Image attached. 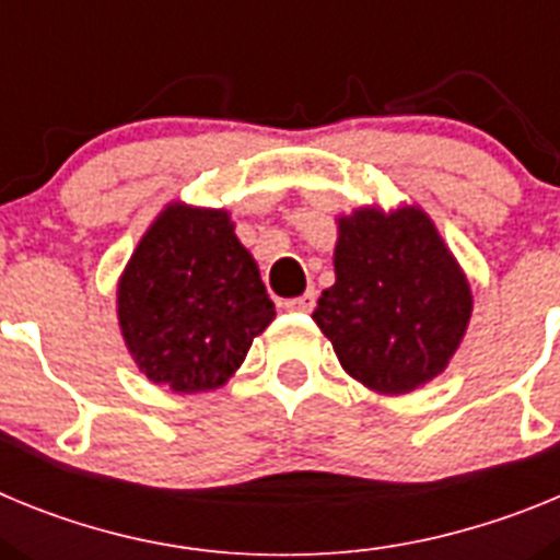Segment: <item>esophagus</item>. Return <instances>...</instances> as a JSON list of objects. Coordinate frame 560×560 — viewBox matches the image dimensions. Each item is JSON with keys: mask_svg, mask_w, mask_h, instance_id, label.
Here are the masks:
<instances>
[{"mask_svg": "<svg viewBox=\"0 0 560 560\" xmlns=\"http://www.w3.org/2000/svg\"><path fill=\"white\" fill-rule=\"evenodd\" d=\"M316 305V294L314 291H305L303 296H294V300H285L283 308L285 311H300V314H308L311 308Z\"/></svg>", "mask_w": 560, "mask_h": 560, "instance_id": "esophagus-1", "label": "esophagus"}]
</instances>
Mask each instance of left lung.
Returning <instances> with one entry per match:
<instances>
[{
	"instance_id": "8db88e82",
	"label": "left lung",
	"mask_w": 560,
	"mask_h": 560,
	"mask_svg": "<svg viewBox=\"0 0 560 560\" xmlns=\"http://www.w3.org/2000/svg\"><path fill=\"white\" fill-rule=\"evenodd\" d=\"M336 283L314 311L345 373L381 395L438 378L457 353L474 296L438 226L415 205L336 219Z\"/></svg>"
}]
</instances>
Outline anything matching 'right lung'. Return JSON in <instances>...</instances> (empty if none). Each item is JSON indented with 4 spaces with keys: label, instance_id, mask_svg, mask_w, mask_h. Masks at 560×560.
<instances>
[{
    "label": "right lung",
    "instance_id": "1",
    "mask_svg": "<svg viewBox=\"0 0 560 560\" xmlns=\"http://www.w3.org/2000/svg\"><path fill=\"white\" fill-rule=\"evenodd\" d=\"M275 319L230 212L171 201L117 280V323L133 364L173 393L224 387Z\"/></svg>",
    "mask_w": 560,
    "mask_h": 560
}]
</instances>
